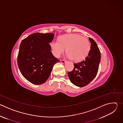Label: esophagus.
<instances>
[{"label": "esophagus", "mask_w": 123, "mask_h": 123, "mask_svg": "<svg viewBox=\"0 0 123 123\" xmlns=\"http://www.w3.org/2000/svg\"><path fill=\"white\" fill-rule=\"evenodd\" d=\"M60 62H61V63L64 64V63H65L66 62V61L65 60H60Z\"/></svg>", "instance_id": "esophagus-1"}]
</instances>
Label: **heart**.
Listing matches in <instances>:
<instances>
[{"instance_id":"obj_1","label":"heart","mask_w":123,"mask_h":123,"mask_svg":"<svg viewBox=\"0 0 123 123\" xmlns=\"http://www.w3.org/2000/svg\"><path fill=\"white\" fill-rule=\"evenodd\" d=\"M55 56L59 57L66 51L68 57L74 61L83 60L88 55L90 42L86 37L77 34H68L61 36L58 40H53L50 44Z\"/></svg>"}]
</instances>
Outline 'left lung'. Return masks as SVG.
<instances>
[{"mask_svg":"<svg viewBox=\"0 0 123 123\" xmlns=\"http://www.w3.org/2000/svg\"><path fill=\"white\" fill-rule=\"evenodd\" d=\"M91 43L89 53L85 60L74 63V68L68 73L73 84L79 87L89 84L96 76L101 59L99 49L95 41L89 37Z\"/></svg>","mask_w":123,"mask_h":123,"instance_id":"obj_1","label":"left lung"}]
</instances>
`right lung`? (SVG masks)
<instances>
[{
    "mask_svg": "<svg viewBox=\"0 0 123 123\" xmlns=\"http://www.w3.org/2000/svg\"><path fill=\"white\" fill-rule=\"evenodd\" d=\"M51 33H33L21 42L17 65L28 81L35 85L44 83L54 65L59 60L52 55L49 43L54 38Z\"/></svg>",
    "mask_w": 123,
    "mask_h": 123,
    "instance_id": "1",
    "label": "right lung"
}]
</instances>
